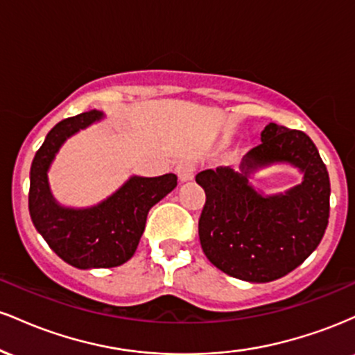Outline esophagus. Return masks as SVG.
<instances>
[{
  "mask_svg": "<svg viewBox=\"0 0 355 355\" xmlns=\"http://www.w3.org/2000/svg\"><path fill=\"white\" fill-rule=\"evenodd\" d=\"M175 172H177L178 178L182 182H189L195 177V166L190 160H182L180 164H177V166H175Z\"/></svg>",
  "mask_w": 355,
  "mask_h": 355,
  "instance_id": "esophagus-1",
  "label": "esophagus"
}]
</instances>
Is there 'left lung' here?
Masks as SVG:
<instances>
[{
    "label": "left lung",
    "mask_w": 355,
    "mask_h": 355,
    "mask_svg": "<svg viewBox=\"0 0 355 355\" xmlns=\"http://www.w3.org/2000/svg\"><path fill=\"white\" fill-rule=\"evenodd\" d=\"M262 144L243 157L240 170L218 166L195 177L207 200L198 220L203 254L215 267L247 282L287 275L320 243L329 223L331 182L313 141L300 130L268 123ZM272 163H288L304 175L284 194L263 196L248 178Z\"/></svg>",
    "instance_id": "left-lung-1"
}]
</instances>
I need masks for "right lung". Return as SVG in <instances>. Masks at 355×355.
<instances>
[{
  "instance_id": "add662e5",
  "label": "right lung",
  "mask_w": 355,
  "mask_h": 355,
  "mask_svg": "<svg viewBox=\"0 0 355 355\" xmlns=\"http://www.w3.org/2000/svg\"><path fill=\"white\" fill-rule=\"evenodd\" d=\"M103 113L98 110L61 120L50 130L36 152L30 172L28 207L36 230L60 259L76 268L118 267L135 254L145 230L146 215L177 187V175L130 177L107 200L88 209H68L53 198L48 170L67 138Z\"/></svg>"
}]
</instances>
